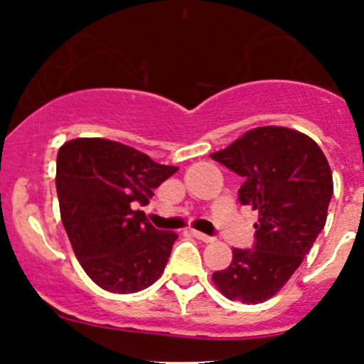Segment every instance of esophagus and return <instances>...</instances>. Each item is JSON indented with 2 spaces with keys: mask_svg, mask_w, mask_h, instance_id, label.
<instances>
[{
  "mask_svg": "<svg viewBox=\"0 0 364 364\" xmlns=\"http://www.w3.org/2000/svg\"><path fill=\"white\" fill-rule=\"evenodd\" d=\"M190 232H192V236L196 237V240H200V241H204V243H213V241H215V237H211V236H205V234L199 232V230H190Z\"/></svg>",
  "mask_w": 364,
  "mask_h": 364,
  "instance_id": "34e87169",
  "label": "esophagus"
}]
</instances>
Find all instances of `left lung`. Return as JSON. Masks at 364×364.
I'll list each match as a JSON object with an SVG mask.
<instances>
[{"mask_svg": "<svg viewBox=\"0 0 364 364\" xmlns=\"http://www.w3.org/2000/svg\"><path fill=\"white\" fill-rule=\"evenodd\" d=\"M211 159L243 178L240 203L259 213L255 247L234 248L213 284L230 301L262 303L280 292L324 229L331 167L314 139L285 127L252 128Z\"/></svg>", "mask_w": 364, "mask_h": 364, "instance_id": "left-lung-1", "label": "left lung"}]
</instances>
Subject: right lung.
<instances>
[{"label": "right lung", "mask_w": 364, "mask_h": 364, "mask_svg": "<svg viewBox=\"0 0 364 364\" xmlns=\"http://www.w3.org/2000/svg\"><path fill=\"white\" fill-rule=\"evenodd\" d=\"M178 167L161 165L121 142L100 137L67 141L58 151L61 222L87 277L114 294L155 284L178 234L156 230L139 204Z\"/></svg>", "instance_id": "add662e5"}]
</instances>
